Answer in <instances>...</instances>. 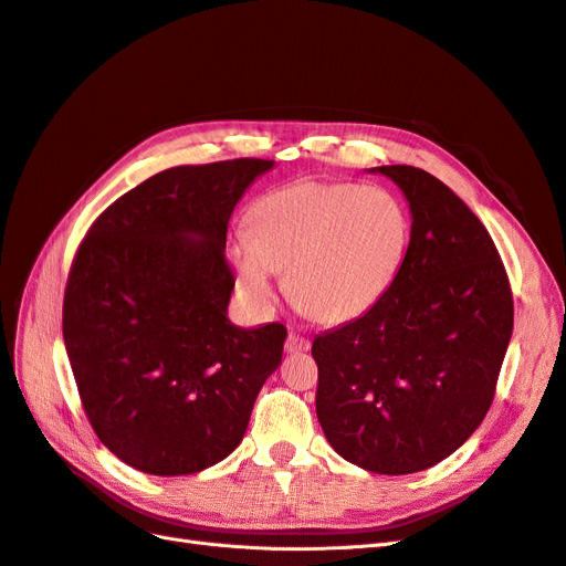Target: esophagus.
I'll use <instances>...</instances> for the list:
<instances>
[{"label": "esophagus", "instance_id": "obj_1", "mask_svg": "<svg viewBox=\"0 0 566 566\" xmlns=\"http://www.w3.org/2000/svg\"><path fill=\"white\" fill-rule=\"evenodd\" d=\"M310 347H312V342L306 339V337H302V335H297V333H290L287 339H285V352H287V354L306 352Z\"/></svg>", "mask_w": 566, "mask_h": 566}]
</instances>
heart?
<instances>
[{"instance_id":"b5f03b06","label":"heart","mask_w":566,"mask_h":566,"mask_svg":"<svg viewBox=\"0 0 566 566\" xmlns=\"http://www.w3.org/2000/svg\"><path fill=\"white\" fill-rule=\"evenodd\" d=\"M410 245V217L382 188L349 181H297L252 205L250 229L235 231V285L252 312L285 295L323 323L364 316L397 281Z\"/></svg>"}]
</instances>
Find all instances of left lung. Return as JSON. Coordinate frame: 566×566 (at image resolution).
I'll use <instances>...</instances> for the list:
<instances>
[{
    "label": "left lung",
    "instance_id": "left-lung-1",
    "mask_svg": "<svg viewBox=\"0 0 566 566\" xmlns=\"http://www.w3.org/2000/svg\"><path fill=\"white\" fill-rule=\"evenodd\" d=\"M375 169L408 200L410 245L373 310L314 339L316 416L354 465L410 474L482 424L515 304L486 227L447 184L410 165Z\"/></svg>",
    "mask_w": 566,
    "mask_h": 566
}]
</instances>
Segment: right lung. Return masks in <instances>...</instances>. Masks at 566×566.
I'll return each mask as SVG.
<instances>
[{
	"mask_svg": "<svg viewBox=\"0 0 566 566\" xmlns=\"http://www.w3.org/2000/svg\"><path fill=\"white\" fill-rule=\"evenodd\" d=\"M271 160L181 165L96 217L67 273L63 339L96 437L146 474H193L241 443L285 325L227 318V227Z\"/></svg>",
	"mask_w": 566,
	"mask_h": 566,
	"instance_id": "right-lung-1",
	"label": "right lung"
}]
</instances>
